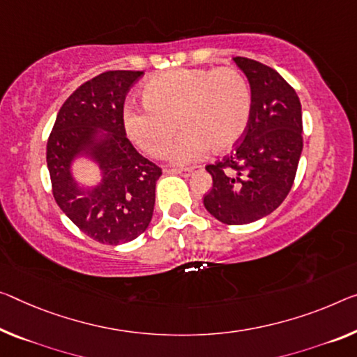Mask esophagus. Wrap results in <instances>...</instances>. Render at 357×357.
I'll list each match as a JSON object with an SVG mask.
<instances>
[{"label": "esophagus", "instance_id": "obj_1", "mask_svg": "<svg viewBox=\"0 0 357 357\" xmlns=\"http://www.w3.org/2000/svg\"><path fill=\"white\" fill-rule=\"evenodd\" d=\"M193 169L195 167H182V169H169V172L171 174H180L183 175V177H190L191 174H193Z\"/></svg>", "mask_w": 357, "mask_h": 357}]
</instances>
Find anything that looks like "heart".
<instances>
[{"instance_id": "b5f03b06", "label": "heart", "mask_w": 357, "mask_h": 357, "mask_svg": "<svg viewBox=\"0 0 357 357\" xmlns=\"http://www.w3.org/2000/svg\"><path fill=\"white\" fill-rule=\"evenodd\" d=\"M146 109H124L130 140L151 158L171 148L177 121L185 132L172 150V161L199 160L212 146L231 148L248 128L252 96L248 79L231 67L175 68L148 79L140 91Z\"/></svg>"}]
</instances>
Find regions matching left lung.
<instances>
[{"mask_svg":"<svg viewBox=\"0 0 357 357\" xmlns=\"http://www.w3.org/2000/svg\"><path fill=\"white\" fill-rule=\"evenodd\" d=\"M234 62L250 84V119L233 151L206 166L212 190L204 207L222 223L245 225L270 215L287 197L303 150V123L297 92L276 70L248 57Z\"/></svg>","mask_w":357,"mask_h":357,"instance_id":"obj_1","label":"left lung"}]
</instances>
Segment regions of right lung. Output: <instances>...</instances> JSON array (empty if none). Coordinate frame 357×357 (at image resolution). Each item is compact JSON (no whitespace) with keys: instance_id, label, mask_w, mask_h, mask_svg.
Returning a JSON list of instances; mask_svg holds the SVG:
<instances>
[{"instance_id":"add662e5","label":"right lung","mask_w":357,"mask_h":357,"mask_svg":"<svg viewBox=\"0 0 357 357\" xmlns=\"http://www.w3.org/2000/svg\"><path fill=\"white\" fill-rule=\"evenodd\" d=\"M144 71L109 70L81 84L59 109L49 134L46 161L60 209L97 243H129L145 231L155 209L161 167L146 160L126 137L124 100ZM97 128L109 134L100 142ZM91 152L104 172L102 183L84 194L69 174L70 160Z\"/></svg>"}]
</instances>
